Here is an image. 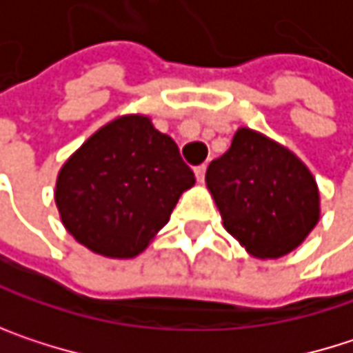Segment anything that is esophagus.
Instances as JSON below:
<instances>
[{
	"instance_id": "obj_1",
	"label": "esophagus",
	"mask_w": 353,
	"mask_h": 353,
	"mask_svg": "<svg viewBox=\"0 0 353 353\" xmlns=\"http://www.w3.org/2000/svg\"><path fill=\"white\" fill-rule=\"evenodd\" d=\"M194 174H196V179H198V181H204V174H206V165H198V168L194 170Z\"/></svg>"
}]
</instances>
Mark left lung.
Masks as SVG:
<instances>
[{
    "label": "left lung",
    "mask_w": 353,
    "mask_h": 353,
    "mask_svg": "<svg viewBox=\"0 0 353 353\" xmlns=\"http://www.w3.org/2000/svg\"><path fill=\"white\" fill-rule=\"evenodd\" d=\"M223 227L251 257L278 259L301 245L321 219L311 170L278 141L241 126L206 170Z\"/></svg>",
    "instance_id": "1"
}]
</instances>
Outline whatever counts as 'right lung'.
I'll use <instances>...</instances> for the list:
<instances>
[{"instance_id": "right-lung-1", "label": "right lung", "mask_w": 353, "mask_h": 353, "mask_svg": "<svg viewBox=\"0 0 353 353\" xmlns=\"http://www.w3.org/2000/svg\"><path fill=\"white\" fill-rule=\"evenodd\" d=\"M196 183L172 137L147 114L98 128L59 170L54 204L69 235L110 259L143 253Z\"/></svg>"}]
</instances>
